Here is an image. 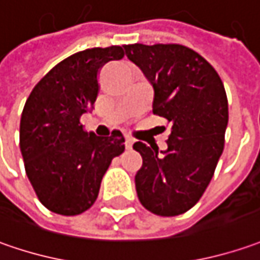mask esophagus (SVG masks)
<instances>
[{"label":"esophagus","mask_w":260,"mask_h":260,"mask_svg":"<svg viewBox=\"0 0 260 260\" xmlns=\"http://www.w3.org/2000/svg\"><path fill=\"white\" fill-rule=\"evenodd\" d=\"M132 145H134V139L129 138V137H126V139H125V147L128 148V149H131Z\"/></svg>","instance_id":"34e87169"}]
</instances>
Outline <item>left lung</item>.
Masks as SVG:
<instances>
[{"label":"left lung","instance_id":"8db88e82","mask_svg":"<svg viewBox=\"0 0 260 260\" xmlns=\"http://www.w3.org/2000/svg\"><path fill=\"white\" fill-rule=\"evenodd\" d=\"M125 54L154 87L152 112L173 123L166 151L135 142L141 204L158 216H178L200 200L224 147L228 96L210 63L181 44H128Z\"/></svg>","mask_w":260,"mask_h":260}]
</instances>
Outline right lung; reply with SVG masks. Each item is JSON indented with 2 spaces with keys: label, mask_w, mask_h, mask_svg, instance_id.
<instances>
[{
  "label": "right lung",
  "mask_w": 260,
  "mask_h": 260,
  "mask_svg": "<svg viewBox=\"0 0 260 260\" xmlns=\"http://www.w3.org/2000/svg\"><path fill=\"white\" fill-rule=\"evenodd\" d=\"M123 54L121 46L72 54L34 86L24 105L20 149L25 173L41 204L53 213L76 216L90 209L111 161L125 149L119 131L98 137L80 123L96 101L99 69Z\"/></svg>",
  "instance_id": "obj_1"
}]
</instances>
